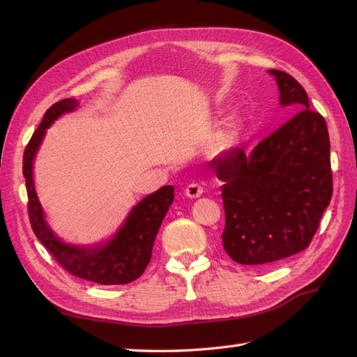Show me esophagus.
Returning <instances> with one entry per match:
<instances>
[{"instance_id": "esophagus-1", "label": "esophagus", "mask_w": 357, "mask_h": 357, "mask_svg": "<svg viewBox=\"0 0 357 357\" xmlns=\"http://www.w3.org/2000/svg\"><path fill=\"white\" fill-rule=\"evenodd\" d=\"M202 193H204V189L201 185H198V183H190V185L186 186L185 189V195L188 198H198L202 195Z\"/></svg>"}]
</instances>
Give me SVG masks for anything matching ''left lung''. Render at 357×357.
I'll return each mask as SVG.
<instances>
[{
	"label": "left lung",
	"instance_id": "1",
	"mask_svg": "<svg viewBox=\"0 0 357 357\" xmlns=\"http://www.w3.org/2000/svg\"><path fill=\"white\" fill-rule=\"evenodd\" d=\"M280 105L299 110L252 152L232 149L211 160L222 181L223 248L241 265H269L304 250L332 198L325 119L290 74L268 70Z\"/></svg>",
	"mask_w": 357,
	"mask_h": 357
}]
</instances>
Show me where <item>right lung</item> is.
Segmentation results:
<instances>
[{"label": "right lung", "mask_w": 357, "mask_h": 357, "mask_svg": "<svg viewBox=\"0 0 357 357\" xmlns=\"http://www.w3.org/2000/svg\"><path fill=\"white\" fill-rule=\"evenodd\" d=\"M79 109L74 98L53 104L32 135L24 155V177L28 190V213L32 231L67 271L104 286L128 284L144 273L152 257L160 223L174 201V188L164 186L144 197L128 213L117 231L96 244H73L52 229L34 183V162L47 129L61 116Z\"/></svg>", "instance_id": "right-lung-1"}]
</instances>
